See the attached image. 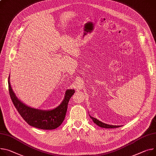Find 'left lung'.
Returning <instances> with one entry per match:
<instances>
[{
  "mask_svg": "<svg viewBox=\"0 0 156 156\" xmlns=\"http://www.w3.org/2000/svg\"><path fill=\"white\" fill-rule=\"evenodd\" d=\"M90 117L93 120V121L95 124H96L98 126H99L101 127H103V128H107V129H111V128H117L119 127H120L119 126H112V125H109V124H106L105 123H103L101 121H99V120H98L97 119H95L93 117H91L90 115Z\"/></svg>",
  "mask_w": 156,
  "mask_h": 156,
  "instance_id": "left-lung-1",
  "label": "left lung"
}]
</instances>
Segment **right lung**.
<instances>
[{"mask_svg": "<svg viewBox=\"0 0 156 156\" xmlns=\"http://www.w3.org/2000/svg\"><path fill=\"white\" fill-rule=\"evenodd\" d=\"M9 77L10 76L8 80L9 92L12 101L19 114L29 125L44 130H52L61 125L66 114L69 101L75 92L74 89L66 90L64 101L54 109H35L26 105L17 98L10 86Z\"/></svg>", "mask_w": 156, "mask_h": 156, "instance_id": "obj_1", "label": "right lung"}]
</instances>
